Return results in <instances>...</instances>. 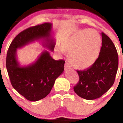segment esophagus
Wrapping results in <instances>:
<instances>
[{"mask_svg": "<svg viewBox=\"0 0 123 123\" xmlns=\"http://www.w3.org/2000/svg\"><path fill=\"white\" fill-rule=\"evenodd\" d=\"M71 69V67L70 65L68 64V63L66 62L65 64V70H69V69Z\"/></svg>", "mask_w": 123, "mask_h": 123, "instance_id": "34e87169", "label": "esophagus"}]
</instances>
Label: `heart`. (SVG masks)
Segmentation results:
<instances>
[{"mask_svg": "<svg viewBox=\"0 0 123 123\" xmlns=\"http://www.w3.org/2000/svg\"><path fill=\"white\" fill-rule=\"evenodd\" d=\"M102 46L100 36L96 31L85 29L76 32L61 43V50L68 55L70 64L78 69L92 66L98 58ZM61 50L56 48V51Z\"/></svg>", "mask_w": 123, "mask_h": 123, "instance_id": "1", "label": "heart"}]
</instances>
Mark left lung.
Instances as JSON below:
<instances>
[{
	"label": "left lung",
	"mask_w": 123,
	"mask_h": 123,
	"mask_svg": "<svg viewBox=\"0 0 123 123\" xmlns=\"http://www.w3.org/2000/svg\"><path fill=\"white\" fill-rule=\"evenodd\" d=\"M102 47L95 64L78 71L79 81L74 90L80 97L93 100L102 96L113 85L118 66L117 51L110 38L102 33Z\"/></svg>",
	"instance_id": "left-lung-1"
}]
</instances>
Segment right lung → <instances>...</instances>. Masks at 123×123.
<instances>
[{"instance_id":"add662e5","label":"right lung","mask_w":123,"mask_h":123,"mask_svg":"<svg viewBox=\"0 0 123 123\" xmlns=\"http://www.w3.org/2000/svg\"><path fill=\"white\" fill-rule=\"evenodd\" d=\"M52 28L51 23H46L25 30L12 40L7 52L6 66L11 85L30 101L42 99L50 93L55 80L64 72L65 61L55 60L44 50L33 64L21 66L17 60V49L42 40L43 46L53 51L55 42Z\"/></svg>"}]
</instances>
